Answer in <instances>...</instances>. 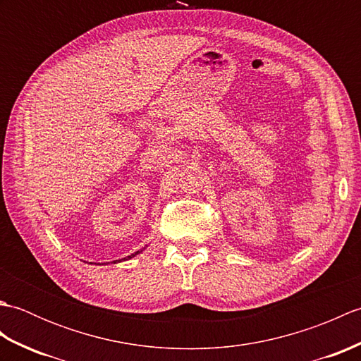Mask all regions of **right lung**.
<instances>
[{
    "instance_id": "1",
    "label": "right lung",
    "mask_w": 361,
    "mask_h": 361,
    "mask_svg": "<svg viewBox=\"0 0 361 361\" xmlns=\"http://www.w3.org/2000/svg\"><path fill=\"white\" fill-rule=\"evenodd\" d=\"M140 252H142V250H140V251H136V252H133V255H130V256H127V257H124V259L114 260V262H113V264H116V262H122V260H128V259H132V257H135V256H137V255H140Z\"/></svg>"
}]
</instances>
